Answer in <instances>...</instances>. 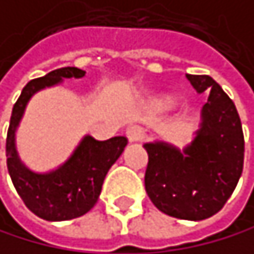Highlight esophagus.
I'll list each match as a JSON object with an SVG mask.
<instances>
[{
    "mask_svg": "<svg viewBox=\"0 0 254 254\" xmlns=\"http://www.w3.org/2000/svg\"><path fill=\"white\" fill-rule=\"evenodd\" d=\"M126 135H127L128 141L136 142V141H141V139L144 138V130H142V127H139V126H130V127L126 130Z\"/></svg>",
    "mask_w": 254,
    "mask_h": 254,
    "instance_id": "34e87169",
    "label": "esophagus"
}]
</instances>
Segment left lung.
Returning <instances> with one entry per match:
<instances>
[{
    "label": "left lung",
    "mask_w": 254,
    "mask_h": 254,
    "mask_svg": "<svg viewBox=\"0 0 254 254\" xmlns=\"http://www.w3.org/2000/svg\"><path fill=\"white\" fill-rule=\"evenodd\" d=\"M198 93L209 90L201 127L183 152L164 142L144 144L149 161L147 195L161 212L183 220H203L231 197L244 168V131L228 94L209 76L188 74Z\"/></svg>",
    "instance_id": "obj_1"
}]
</instances>
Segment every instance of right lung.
Segmentation results:
<instances>
[{"label":"right lung","instance_id":"add662e5","mask_svg":"<svg viewBox=\"0 0 254 254\" xmlns=\"http://www.w3.org/2000/svg\"><path fill=\"white\" fill-rule=\"evenodd\" d=\"M83 76L85 71L74 66L51 71L29 82L12 108L5 138L9 175L24 205L35 216L51 222L76 219L88 212L96 205L108 169L127 146L126 136H115L107 141L85 136L72 157L54 172L35 174L21 164L15 150V128L31 96L45 86L59 83L62 79Z\"/></svg>","mask_w":254,"mask_h":254}]
</instances>
